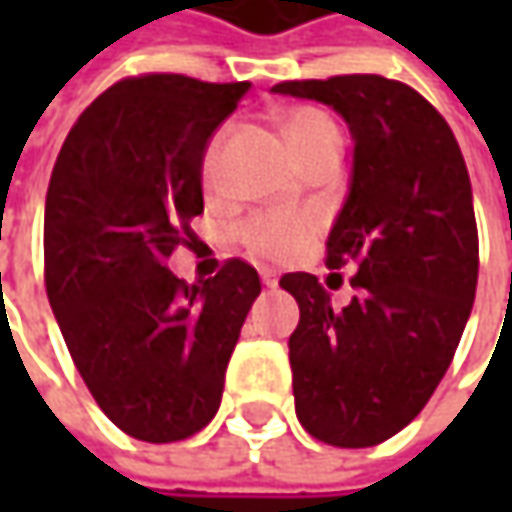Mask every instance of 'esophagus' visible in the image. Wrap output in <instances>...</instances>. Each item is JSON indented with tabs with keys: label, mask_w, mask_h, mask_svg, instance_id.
<instances>
[{
	"label": "esophagus",
	"mask_w": 512,
	"mask_h": 512,
	"mask_svg": "<svg viewBox=\"0 0 512 512\" xmlns=\"http://www.w3.org/2000/svg\"><path fill=\"white\" fill-rule=\"evenodd\" d=\"M259 276H262V285L265 287L279 285V273H276V270H270V267H262V270H259Z\"/></svg>",
	"instance_id": "obj_1"
}]
</instances>
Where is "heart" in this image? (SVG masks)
I'll list each match as a JSON object with an SVG mask.
<instances>
[{"label": "heart", "instance_id": "obj_1", "mask_svg": "<svg viewBox=\"0 0 512 512\" xmlns=\"http://www.w3.org/2000/svg\"><path fill=\"white\" fill-rule=\"evenodd\" d=\"M279 130L285 136L287 148L296 156V162L307 168L310 162L330 156V153H342V130L333 122V116L322 108H287L279 113ZM225 130H219L213 136V142L207 145L205 173L207 185H213L219 159H222V145H225ZM319 222L313 213L302 210H273V213H259L253 219H247L239 230V242L245 245L250 256L262 259V262H290L293 256H299L316 236Z\"/></svg>", "mask_w": 512, "mask_h": 512}]
</instances>
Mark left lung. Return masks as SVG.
<instances>
[{
  "label": "left lung",
  "instance_id": "left-lung-1",
  "mask_svg": "<svg viewBox=\"0 0 512 512\" xmlns=\"http://www.w3.org/2000/svg\"><path fill=\"white\" fill-rule=\"evenodd\" d=\"M273 93L333 108L353 139L327 267L356 262L350 305L310 273L279 285L299 305L290 336L296 416L336 447H373L439 387L479 279L473 187L450 125L424 96L376 73L282 82Z\"/></svg>",
  "mask_w": 512,
  "mask_h": 512
}]
</instances>
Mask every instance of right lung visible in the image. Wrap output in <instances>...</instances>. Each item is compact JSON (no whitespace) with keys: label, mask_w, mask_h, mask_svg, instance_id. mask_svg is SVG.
<instances>
[{"label":"right lung","mask_w":512,"mask_h":512,"mask_svg":"<svg viewBox=\"0 0 512 512\" xmlns=\"http://www.w3.org/2000/svg\"><path fill=\"white\" fill-rule=\"evenodd\" d=\"M250 82L122 79L70 128L45 199V287L70 359L110 422L182 442L219 410L259 273L233 259L185 285L165 262L205 210L210 136Z\"/></svg>","instance_id":"1"}]
</instances>
